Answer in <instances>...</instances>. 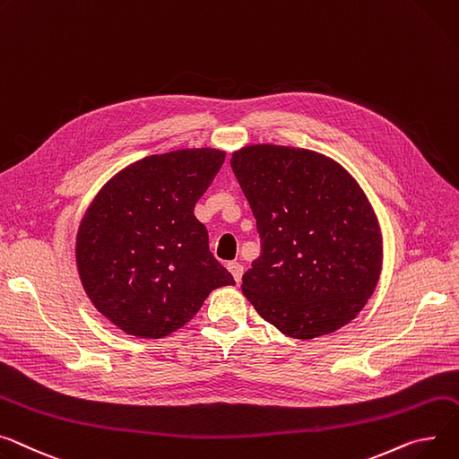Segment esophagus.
I'll list each match as a JSON object with an SVG mask.
<instances>
[{"mask_svg": "<svg viewBox=\"0 0 459 459\" xmlns=\"http://www.w3.org/2000/svg\"><path fill=\"white\" fill-rule=\"evenodd\" d=\"M229 271L232 273V277L236 282L241 281V274H243V265L239 262H229Z\"/></svg>", "mask_w": 459, "mask_h": 459, "instance_id": "1", "label": "esophagus"}]
</instances>
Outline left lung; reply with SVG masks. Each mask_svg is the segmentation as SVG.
<instances>
[{
	"label": "left lung",
	"mask_w": 459,
	"mask_h": 459,
	"mask_svg": "<svg viewBox=\"0 0 459 459\" xmlns=\"http://www.w3.org/2000/svg\"><path fill=\"white\" fill-rule=\"evenodd\" d=\"M230 166L262 243L243 295L295 340L352 321L382 269L378 220L358 182L332 159L286 145L241 147Z\"/></svg>",
	"instance_id": "obj_1"
}]
</instances>
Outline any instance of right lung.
<instances>
[{
  "mask_svg": "<svg viewBox=\"0 0 459 459\" xmlns=\"http://www.w3.org/2000/svg\"><path fill=\"white\" fill-rule=\"evenodd\" d=\"M225 162L210 147L142 159L112 177L77 232V269L117 328L157 340L188 323L208 293L234 284L208 249L195 203Z\"/></svg>",
  "mask_w": 459,
  "mask_h": 459,
  "instance_id": "add662e5",
  "label": "right lung"
}]
</instances>
